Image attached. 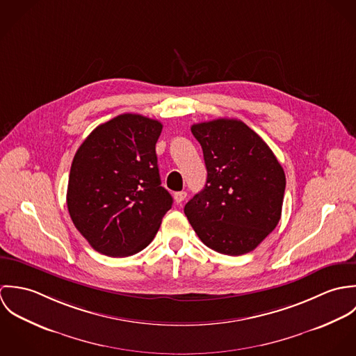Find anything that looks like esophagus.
Instances as JSON below:
<instances>
[{
    "label": "esophagus",
    "mask_w": 356,
    "mask_h": 356,
    "mask_svg": "<svg viewBox=\"0 0 356 356\" xmlns=\"http://www.w3.org/2000/svg\"><path fill=\"white\" fill-rule=\"evenodd\" d=\"M186 196H188V193H186L185 191H182V192H175V193H174V199H175V203H182V202L186 199Z\"/></svg>",
    "instance_id": "1"
}]
</instances>
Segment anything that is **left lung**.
I'll list each match as a JSON object with an SVG mask.
<instances>
[{
  "label": "left lung",
  "instance_id": "left-lung-1",
  "mask_svg": "<svg viewBox=\"0 0 356 356\" xmlns=\"http://www.w3.org/2000/svg\"><path fill=\"white\" fill-rule=\"evenodd\" d=\"M192 133L203 148L207 182L185 205V215L208 248L229 256L248 254L280 222L284 168L241 120L197 123Z\"/></svg>",
  "mask_w": 356,
  "mask_h": 356
}]
</instances>
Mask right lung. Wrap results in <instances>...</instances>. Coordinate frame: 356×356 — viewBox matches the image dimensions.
Instances as JSON below:
<instances>
[{
    "label": "right lung",
    "instance_id": "1",
    "mask_svg": "<svg viewBox=\"0 0 356 356\" xmlns=\"http://www.w3.org/2000/svg\"><path fill=\"white\" fill-rule=\"evenodd\" d=\"M161 129L159 120L123 113L97 126L75 153L67 207L97 252L123 257L143 251L171 208L156 156Z\"/></svg>",
    "mask_w": 356,
    "mask_h": 356
}]
</instances>
